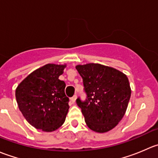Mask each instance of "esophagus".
Listing matches in <instances>:
<instances>
[{
	"instance_id": "obj_1",
	"label": "esophagus",
	"mask_w": 158,
	"mask_h": 158,
	"mask_svg": "<svg viewBox=\"0 0 158 158\" xmlns=\"http://www.w3.org/2000/svg\"><path fill=\"white\" fill-rule=\"evenodd\" d=\"M76 98H77V95H73V96L72 97V98H71V102H72L74 103L75 102H76Z\"/></svg>"
}]
</instances>
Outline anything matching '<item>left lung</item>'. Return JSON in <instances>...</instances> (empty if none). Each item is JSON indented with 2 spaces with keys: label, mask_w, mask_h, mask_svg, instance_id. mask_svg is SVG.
<instances>
[{
  "label": "left lung",
  "mask_w": 158,
  "mask_h": 158,
  "mask_svg": "<svg viewBox=\"0 0 158 158\" xmlns=\"http://www.w3.org/2000/svg\"><path fill=\"white\" fill-rule=\"evenodd\" d=\"M82 78L86 98L76 99L87 126L98 133L118 125L126 111L131 97L128 79L114 68L97 63L76 66Z\"/></svg>",
  "instance_id": "8db88e82"
}]
</instances>
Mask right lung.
<instances>
[{
  "label": "right lung",
  "instance_id": "add662e5",
  "mask_svg": "<svg viewBox=\"0 0 158 158\" xmlns=\"http://www.w3.org/2000/svg\"><path fill=\"white\" fill-rule=\"evenodd\" d=\"M63 65L47 64L35 70L16 89V99L26 120L36 129L52 131L65 122L69 98L59 79Z\"/></svg>",
  "mask_w": 158,
  "mask_h": 158
}]
</instances>
